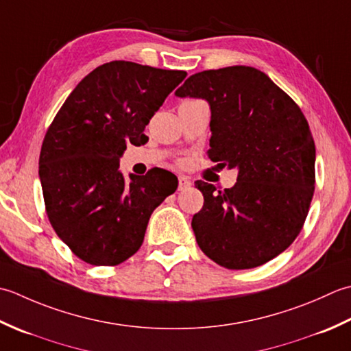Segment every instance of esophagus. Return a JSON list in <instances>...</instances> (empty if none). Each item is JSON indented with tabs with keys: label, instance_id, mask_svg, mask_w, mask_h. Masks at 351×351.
<instances>
[{
	"label": "esophagus",
	"instance_id": "34e87169",
	"mask_svg": "<svg viewBox=\"0 0 351 351\" xmlns=\"http://www.w3.org/2000/svg\"><path fill=\"white\" fill-rule=\"evenodd\" d=\"M191 186H192V182L189 180L188 177H184V176H180V177H178V189H180V191H184V189L191 188Z\"/></svg>",
	"mask_w": 351,
	"mask_h": 351
}]
</instances>
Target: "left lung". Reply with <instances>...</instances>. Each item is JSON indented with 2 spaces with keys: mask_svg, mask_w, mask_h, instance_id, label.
Masks as SVG:
<instances>
[{
  "mask_svg": "<svg viewBox=\"0 0 351 351\" xmlns=\"http://www.w3.org/2000/svg\"><path fill=\"white\" fill-rule=\"evenodd\" d=\"M176 95L209 103L207 154L221 167L238 168L233 188L195 182L204 197L192 218L198 247L228 269L263 265L294 242L315 189V142L303 112L252 66L203 71Z\"/></svg>",
  "mask_w": 351,
  "mask_h": 351,
  "instance_id": "obj_1",
  "label": "left lung"
}]
</instances>
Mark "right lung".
<instances>
[{"instance_id":"obj_1","label":"right lung","mask_w":351,"mask_h":351,"mask_svg":"<svg viewBox=\"0 0 351 351\" xmlns=\"http://www.w3.org/2000/svg\"><path fill=\"white\" fill-rule=\"evenodd\" d=\"M186 75L104 63L75 86L48 127L39 156L47 215L86 263L113 267L133 256L153 210L177 189V177L160 168L125 180L119 157L128 142L145 144V125Z\"/></svg>"}]
</instances>
